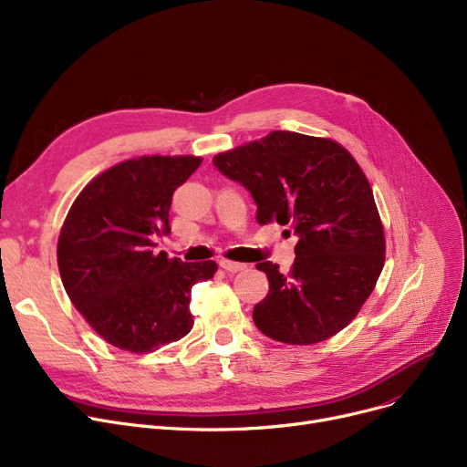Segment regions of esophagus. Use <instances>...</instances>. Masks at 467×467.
<instances>
[{
  "label": "esophagus",
  "instance_id": "34e87169",
  "mask_svg": "<svg viewBox=\"0 0 467 467\" xmlns=\"http://www.w3.org/2000/svg\"><path fill=\"white\" fill-rule=\"evenodd\" d=\"M219 267L223 271H227V273H240V271L246 269L244 263H236V261H229V259H221L219 261Z\"/></svg>",
  "mask_w": 467,
  "mask_h": 467
}]
</instances>
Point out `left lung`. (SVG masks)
<instances>
[{
	"label": "left lung",
	"mask_w": 467,
	"mask_h": 467,
	"mask_svg": "<svg viewBox=\"0 0 467 467\" xmlns=\"http://www.w3.org/2000/svg\"><path fill=\"white\" fill-rule=\"evenodd\" d=\"M213 164L252 192L259 225L278 223L299 236L286 275L273 261L255 265L269 278V294L254 307L255 327L290 346L341 332L385 261L372 187L351 152L327 137L271 131L213 156Z\"/></svg>",
	"instance_id": "left-lung-1"
}]
</instances>
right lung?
<instances>
[{"label": "right lung", "instance_id": "obj_1", "mask_svg": "<svg viewBox=\"0 0 467 467\" xmlns=\"http://www.w3.org/2000/svg\"><path fill=\"white\" fill-rule=\"evenodd\" d=\"M200 156H140L99 173L74 200L57 242L65 290L89 327L110 346L152 353L185 337L196 282L215 261L185 263L154 252L170 233L173 191Z\"/></svg>", "mask_w": 467, "mask_h": 467}]
</instances>
